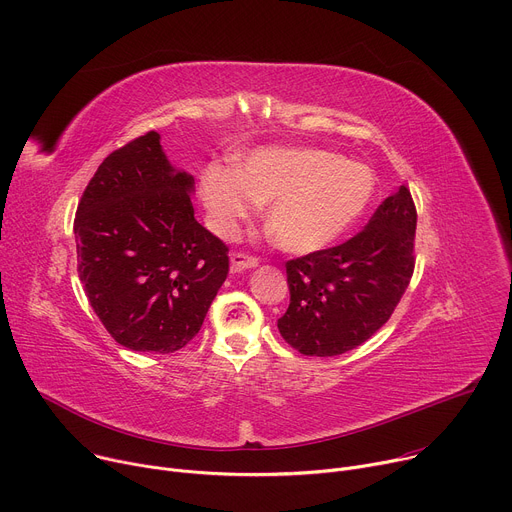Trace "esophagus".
<instances>
[{
	"label": "esophagus",
	"instance_id": "34e87169",
	"mask_svg": "<svg viewBox=\"0 0 512 512\" xmlns=\"http://www.w3.org/2000/svg\"><path fill=\"white\" fill-rule=\"evenodd\" d=\"M231 265H233L235 271L253 269V267L259 265V257L249 255V253H233V255H231Z\"/></svg>",
	"mask_w": 512,
	"mask_h": 512
}]
</instances>
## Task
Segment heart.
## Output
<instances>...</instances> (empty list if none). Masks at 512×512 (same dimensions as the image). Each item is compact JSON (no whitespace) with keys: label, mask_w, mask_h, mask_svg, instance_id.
Returning a JSON list of instances; mask_svg holds the SVG:
<instances>
[{"label":"heart","mask_w":512,"mask_h":512,"mask_svg":"<svg viewBox=\"0 0 512 512\" xmlns=\"http://www.w3.org/2000/svg\"><path fill=\"white\" fill-rule=\"evenodd\" d=\"M373 172L322 150H259L235 168L210 164L200 194L218 235L233 237L257 204L279 247L312 253L338 241L369 206Z\"/></svg>","instance_id":"obj_1"}]
</instances>
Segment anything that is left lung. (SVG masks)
Returning <instances> with one entry per match:
<instances>
[{
	"label": "left lung",
	"mask_w": 512,
	"mask_h": 512,
	"mask_svg": "<svg viewBox=\"0 0 512 512\" xmlns=\"http://www.w3.org/2000/svg\"><path fill=\"white\" fill-rule=\"evenodd\" d=\"M415 227V202L401 186L348 241L289 259V308L277 320L283 340L306 356H336L367 342L411 281Z\"/></svg>",
	"instance_id": "8db88e82"
}]
</instances>
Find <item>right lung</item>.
I'll return each instance as SVG.
<instances>
[{"label":"right lung","instance_id":"right-lung-1","mask_svg":"<svg viewBox=\"0 0 512 512\" xmlns=\"http://www.w3.org/2000/svg\"><path fill=\"white\" fill-rule=\"evenodd\" d=\"M192 186L148 131L111 152L79 200V277L105 330L129 350L184 348L229 275V247L194 218Z\"/></svg>","mask_w":512,"mask_h":512}]
</instances>
